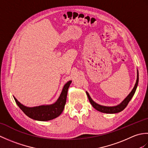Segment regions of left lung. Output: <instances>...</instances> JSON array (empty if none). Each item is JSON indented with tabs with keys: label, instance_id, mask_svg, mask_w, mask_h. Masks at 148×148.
Segmentation results:
<instances>
[{
	"label": "left lung",
	"instance_id": "8db88e82",
	"mask_svg": "<svg viewBox=\"0 0 148 148\" xmlns=\"http://www.w3.org/2000/svg\"><path fill=\"white\" fill-rule=\"evenodd\" d=\"M138 82H139V72H137V81L136 84H135L134 88H133V90H132V92L130 93L129 95H128L125 99L120 104H119L116 106H113V107H107V106H100L98 103H97L96 102H95L93 100L91 99L90 96L89 95V94L88 92H86L87 96L88 97L89 101L91 103V104L92 105V106L97 111H99L100 112H104V113H108V114H113V113H117V112H119L122 111L127 106L128 102L130 101V100L132 98L135 92H136L137 87L138 85Z\"/></svg>",
	"mask_w": 148,
	"mask_h": 148
}]
</instances>
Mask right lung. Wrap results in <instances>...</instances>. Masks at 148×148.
<instances>
[{"mask_svg": "<svg viewBox=\"0 0 148 148\" xmlns=\"http://www.w3.org/2000/svg\"><path fill=\"white\" fill-rule=\"evenodd\" d=\"M71 82V81H69L65 84L60 96L59 97L57 101L51 105L28 108V107L21 104L14 97V99L19 108L29 118L35 119V120L42 121L51 120V119L56 118L60 115L64 110L66 100H67L68 89Z\"/></svg>", "mask_w": 148, "mask_h": 148, "instance_id": "obj_1", "label": "right lung"}]
</instances>
